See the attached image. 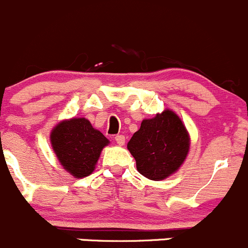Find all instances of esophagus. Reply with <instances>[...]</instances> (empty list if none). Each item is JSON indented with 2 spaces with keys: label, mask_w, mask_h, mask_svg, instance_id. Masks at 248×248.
Here are the masks:
<instances>
[{
  "label": "esophagus",
  "mask_w": 248,
  "mask_h": 248,
  "mask_svg": "<svg viewBox=\"0 0 248 248\" xmlns=\"http://www.w3.org/2000/svg\"><path fill=\"white\" fill-rule=\"evenodd\" d=\"M115 140H116V142L120 145V146H124V141H126V138H124V136H122V134H119V136L115 137Z\"/></svg>",
  "instance_id": "esophagus-1"
}]
</instances>
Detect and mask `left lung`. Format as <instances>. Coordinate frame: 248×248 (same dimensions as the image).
<instances>
[{
  "label": "left lung",
  "instance_id": "left-lung-1",
  "mask_svg": "<svg viewBox=\"0 0 248 248\" xmlns=\"http://www.w3.org/2000/svg\"><path fill=\"white\" fill-rule=\"evenodd\" d=\"M191 138L179 115L164 109L152 119L142 120L140 128L127 144L142 176L161 181L171 176L184 164Z\"/></svg>",
  "mask_w": 248,
  "mask_h": 248
}]
</instances>
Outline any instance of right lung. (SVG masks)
I'll return each instance as SVG.
<instances>
[{
	"mask_svg": "<svg viewBox=\"0 0 248 248\" xmlns=\"http://www.w3.org/2000/svg\"><path fill=\"white\" fill-rule=\"evenodd\" d=\"M109 142L85 117L62 120L50 132V144L60 164L76 179L93 172L102 150Z\"/></svg>",
	"mask_w": 248,
	"mask_h": 248,
	"instance_id": "1",
	"label": "right lung"
}]
</instances>
